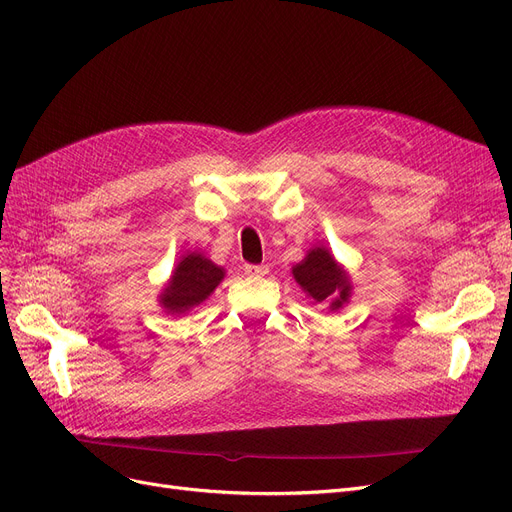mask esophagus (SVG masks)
Returning a JSON list of instances; mask_svg holds the SVG:
<instances>
[{"label":"esophagus","instance_id":"obj_1","mask_svg":"<svg viewBox=\"0 0 512 512\" xmlns=\"http://www.w3.org/2000/svg\"><path fill=\"white\" fill-rule=\"evenodd\" d=\"M245 274L251 278H261L267 274V265H245Z\"/></svg>","mask_w":512,"mask_h":512}]
</instances>
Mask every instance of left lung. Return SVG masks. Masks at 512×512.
<instances>
[{
  "label": "left lung",
  "instance_id": "left-lung-1",
  "mask_svg": "<svg viewBox=\"0 0 512 512\" xmlns=\"http://www.w3.org/2000/svg\"><path fill=\"white\" fill-rule=\"evenodd\" d=\"M292 274L313 301L321 303L332 299V309L342 307L351 294L348 276L326 249L317 247L309 251V255L294 267Z\"/></svg>",
  "mask_w": 512,
  "mask_h": 512
}]
</instances>
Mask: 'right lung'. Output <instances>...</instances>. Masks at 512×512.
Masks as SVG:
<instances>
[{"label": "right lung", "instance_id": "1", "mask_svg": "<svg viewBox=\"0 0 512 512\" xmlns=\"http://www.w3.org/2000/svg\"><path fill=\"white\" fill-rule=\"evenodd\" d=\"M224 278V270L199 253L186 255L174 270L168 288L161 294V305L168 313H184L203 303Z\"/></svg>", "mask_w": 512, "mask_h": 512}]
</instances>
